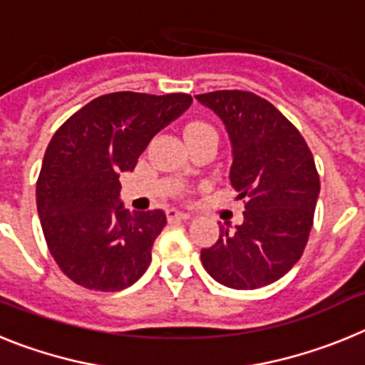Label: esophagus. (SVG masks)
<instances>
[{"label": "esophagus", "mask_w": 365, "mask_h": 365, "mask_svg": "<svg viewBox=\"0 0 365 365\" xmlns=\"http://www.w3.org/2000/svg\"><path fill=\"white\" fill-rule=\"evenodd\" d=\"M168 217H170V221H186V219H190L192 215H190L188 212H180L172 208V210H168Z\"/></svg>", "instance_id": "esophagus-1"}]
</instances>
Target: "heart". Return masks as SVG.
<instances>
[{
  "label": "heart",
  "instance_id": "obj_1",
  "mask_svg": "<svg viewBox=\"0 0 365 365\" xmlns=\"http://www.w3.org/2000/svg\"><path fill=\"white\" fill-rule=\"evenodd\" d=\"M208 133H215V131L210 124H205V122H190V124L185 128L186 140L202 137V135H208Z\"/></svg>",
  "mask_w": 365,
  "mask_h": 365
}]
</instances>
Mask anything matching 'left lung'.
I'll list each match as a JSON object with an SVG mask.
<instances>
[{
  "label": "left lung",
  "mask_w": 365,
  "mask_h": 365,
  "mask_svg": "<svg viewBox=\"0 0 365 365\" xmlns=\"http://www.w3.org/2000/svg\"><path fill=\"white\" fill-rule=\"evenodd\" d=\"M195 98L217 115L232 144L230 182L245 199L243 222L219 227L201 250L206 272L221 285L247 291L270 285L302 257L312 228L320 177L299 131L269 100L248 91H214Z\"/></svg>",
  "instance_id": "obj_1"
}]
</instances>
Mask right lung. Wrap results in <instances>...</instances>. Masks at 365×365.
Wrapping results in <instances>:
<instances>
[{
  "label": "right lung",
  "instance_id": "add662e5",
  "mask_svg": "<svg viewBox=\"0 0 365 365\" xmlns=\"http://www.w3.org/2000/svg\"><path fill=\"white\" fill-rule=\"evenodd\" d=\"M190 104L185 93H109L51 138L36 182L38 215L49 252L74 283L115 292L146 272L166 214L125 210L118 177L133 172L151 138Z\"/></svg>",
  "mask_w": 365,
  "mask_h": 365
}]
</instances>
